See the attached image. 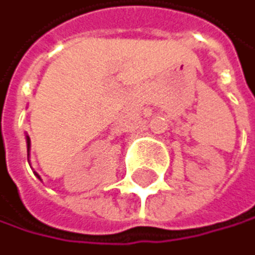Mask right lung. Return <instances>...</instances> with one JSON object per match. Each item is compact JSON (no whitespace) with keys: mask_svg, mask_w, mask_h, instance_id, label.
<instances>
[{"mask_svg":"<svg viewBox=\"0 0 255 255\" xmlns=\"http://www.w3.org/2000/svg\"><path fill=\"white\" fill-rule=\"evenodd\" d=\"M26 142H28V150H30V138H26Z\"/></svg>","mask_w":255,"mask_h":255,"instance_id":"obj_1","label":"right lung"}]
</instances>
